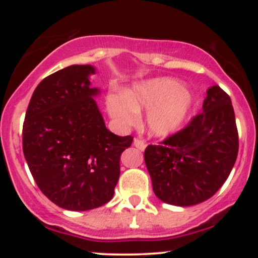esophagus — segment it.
<instances>
[{"label": "esophagus", "mask_w": 258, "mask_h": 258, "mask_svg": "<svg viewBox=\"0 0 258 258\" xmlns=\"http://www.w3.org/2000/svg\"><path fill=\"white\" fill-rule=\"evenodd\" d=\"M133 146H135L136 148H137L138 150H141V152H143V150L146 149L147 144H146V142H144V141H142V139H138V138H136L135 141H133Z\"/></svg>", "instance_id": "34e87169"}]
</instances>
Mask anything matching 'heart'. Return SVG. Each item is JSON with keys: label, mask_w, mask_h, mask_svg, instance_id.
<instances>
[{"label": "heart", "mask_w": 258, "mask_h": 258, "mask_svg": "<svg viewBox=\"0 0 258 258\" xmlns=\"http://www.w3.org/2000/svg\"><path fill=\"white\" fill-rule=\"evenodd\" d=\"M106 110L119 127L132 126L139 112L148 110L147 127L155 137L178 132L193 114L195 97L182 81L154 78L133 84L123 93L106 96Z\"/></svg>", "instance_id": "obj_1"}]
</instances>
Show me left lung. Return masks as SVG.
<instances>
[{
	"label": "left lung",
	"mask_w": 258,
	"mask_h": 258,
	"mask_svg": "<svg viewBox=\"0 0 258 258\" xmlns=\"http://www.w3.org/2000/svg\"><path fill=\"white\" fill-rule=\"evenodd\" d=\"M238 148L232 100L220 86H211L201 114L161 146L147 147L144 161L154 193L182 207L210 199L229 176Z\"/></svg>",
	"instance_id": "obj_1"
}]
</instances>
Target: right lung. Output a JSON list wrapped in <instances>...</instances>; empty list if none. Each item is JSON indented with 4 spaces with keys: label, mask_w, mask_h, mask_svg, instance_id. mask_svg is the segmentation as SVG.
I'll return each mask as SVG.
<instances>
[{
    "label": "right lung",
    "mask_w": 258,
    "mask_h": 258,
    "mask_svg": "<svg viewBox=\"0 0 258 258\" xmlns=\"http://www.w3.org/2000/svg\"><path fill=\"white\" fill-rule=\"evenodd\" d=\"M93 65H70L43 79L23 126V152L40 190L70 211L96 209L114 197L121 153L131 136L106 128L92 87Z\"/></svg>",
    "instance_id": "obj_1"
}]
</instances>
